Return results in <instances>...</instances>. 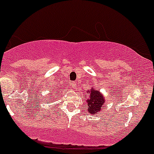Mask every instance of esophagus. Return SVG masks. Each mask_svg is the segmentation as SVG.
Wrapping results in <instances>:
<instances>
[{
  "instance_id": "obj_1",
  "label": "esophagus",
  "mask_w": 154,
  "mask_h": 154,
  "mask_svg": "<svg viewBox=\"0 0 154 154\" xmlns=\"http://www.w3.org/2000/svg\"><path fill=\"white\" fill-rule=\"evenodd\" d=\"M71 87H73V88L74 89H77V84H76L75 82H72V83H71Z\"/></svg>"
}]
</instances>
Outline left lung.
<instances>
[{
  "label": "left lung",
  "instance_id": "8db88e82",
  "mask_svg": "<svg viewBox=\"0 0 154 154\" xmlns=\"http://www.w3.org/2000/svg\"><path fill=\"white\" fill-rule=\"evenodd\" d=\"M89 96L87 97V109L88 112L92 115L99 114L101 111L102 109H103V106L106 103V100L102 93H100V90H96L95 88H92L91 91L90 93H87Z\"/></svg>",
  "mask_w": 154,
  "mask_h": 154
}]
</instances>
